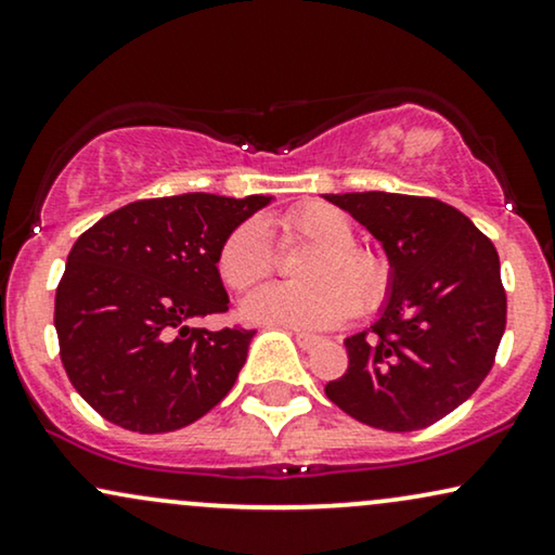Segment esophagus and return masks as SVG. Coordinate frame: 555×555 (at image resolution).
<instances>
[{"mask_svg": "<svg viewBox=\"0 0 555 555\" xmlns=\"http://www.w3.org/2000/svg\"><path fill=\"white\" fill-rule=\"evenodd\" d=\"M293 337H296V341L304 347V350H313V347L321 345L319 337H313V334H306V332H298V330H293Z\"/></svg>", "mask_w": 555, "mask_h": 555, "instance_id": "1", "label": "esophagus"}]
</instances>
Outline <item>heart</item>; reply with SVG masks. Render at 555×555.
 <instances>
[{
	"mask_svg": "<svg viewBox=\"0 0 555 555\" xmlns=\"http://www.w3.org/2000/svg\"><path fill=\"white\" fill-rule=\"evenodd\" d=\"M283 238H300L313 249L300 259L296 283L262 285L244 300L246 317L296 330H330L352 313L378 311L391 293V262L358 244L352 218L326 203L293 208L280 221ZM218 275L231 291H249L272 272L275 255L262 223L249 218L229 231L216 257Z\"/></svg>",
	"mask_w": 555,
	"mask_h": 555,
	"instance_id": "obj_1",
	"label": "heart"
}]
</instances>
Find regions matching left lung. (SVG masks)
<instances>
[{
    "mask_svg": "<svg viewBox=\"0 0 555 555\" xmlns=\"http://www.w3.org/2000/svg\"><path fill=\"white\" fill-rule=\"evenodd\" d=\"M326 201L378 238L393 280L380 319L345 339L350 365L324 391L367 427H429L461 406L494 365L507 326L494 244L435 197L345 193Z\"/></svg>",
    "mask_w": 555,
    "mask_h": 555,
    "instance_id": "1",
    "label": "left lung"
}]
</instances>
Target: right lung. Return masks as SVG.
I'll return each instance as SVG.
<instances>
[{"instance_id": "obj_1", "label": "right lung", "mask_w": 555, "mask_h": 555, "mask_svg": "<svg viewBox=\"0 0 555 555\" xmlns=\"http://www.w3.org/2000/svg\"><path fill=\"white\" fill-rule=\"evenodd\" d=\"M270 203L208 193L135 201L77 238L56 288L53 324L64 371L107 422L175 433L234 388L255 330L208 332L195 319L229 311L218 249Z\"/></svg>"}]
</instances>
